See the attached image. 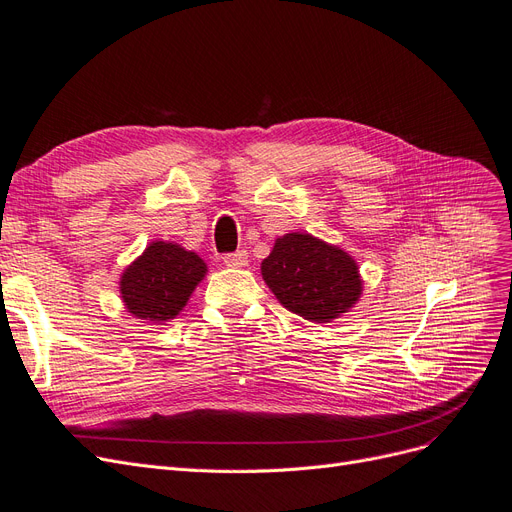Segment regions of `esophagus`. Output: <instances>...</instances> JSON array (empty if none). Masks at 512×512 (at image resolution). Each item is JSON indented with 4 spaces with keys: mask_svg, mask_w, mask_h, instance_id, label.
Listing matches in <instances>:
<instances>
[{
    "mask_svg": "<svg viewBox=\"0 0 512 512\" xmlns=\"http://www.w3.org/2000/svg\"><path fill=\"white\" fill-rule=\"evenodd\" d=\"M222 260H224L226 267H233V269L248 267V252L239 250V252H235V254H226Z\"/></svg>",
    "mask_w": 512,
    "mask_h": 512,
    "instance_id": "34e87169",
    "label": "esophagus"
}]
</instances>
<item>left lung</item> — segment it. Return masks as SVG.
<instances>
[{"mask_svg":"<svg viewBox=\"0 0 512 512\" xmlns=\"http://www.w3.org/2000/svg\"><path fill=\"white\" fill-rule=\"evenodd\" d=\"M260 271L281 305L317 324L347 313L362 294L356 260L309 233L279 237Z\"/></svg>","mask_w":512,"mask_h":512,"instance_id":"8db88e82","label":"left lung"}]
</instances>
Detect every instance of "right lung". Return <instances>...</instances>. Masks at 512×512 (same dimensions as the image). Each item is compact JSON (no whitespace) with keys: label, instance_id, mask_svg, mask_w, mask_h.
Masks as SVG:
<instances>
[{"label":"right lung","instance_id":"1","mask_svg":"<svg viewBox=\"0 0 512 512\" xmlns=\"http://www.w3.org/2000/svg\"><path fill=\"white\" fill-rule=\"evenodd\" d=\"M207 273V264L178 243L152 241L120 277V294L137 320L161 324L178 315Z\"/></svg>","mask_w":512,"mask_h":512}]
</instances>
